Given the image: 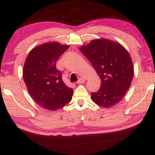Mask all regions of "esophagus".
Returning a JSON list of instances; mask_svg holds the SVG:
<instances>
[{
  "mask_svg": "<svg viewBox=\"0 0 155 155\" xmlns=\"http://www.w3.org/2000/svg\"><path fill=\"white\" fill-rule=\"evenodd\" d=\"M84 82H85V79L84 78H80L79 79H78L77 83L78 84H81V83H83Z\"/></svg>",
  "mask_w": 155,
  "mask_h": 155,
  "instance_id": "1",
  "label": "esophagus"
}]
</instances>
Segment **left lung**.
Wrapping results in <instances>:
<instances>
[{"instance_id": "obj_1", "label": "left lung", "mask_w": 155, "mask_h": 155, "mask_svg": "<svg viewBox=\"0 0 155 155\" xmlns=\"http://www.w3.org/2000/svg\"><path fill=\"white\" fill-rule=\"evenodd\" d=\"M80 51L91 62L101 79V88L91 93L97 105L110 108L123 99L134 76L132 59L119 42L107 38L94 39Z\"/></svg>"}]
</instances>
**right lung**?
<instances>
[{
    "label": "right lung",
    "mask_w": 155,
    "mask_h": 155,
    "mask_svg": "<svg viewBox=\"0 0 155 155\" xmlns=\"http://www.w3.org/2000/svg\"><path fill=\"white\" fill-rule=\"evenodd\" d=\"M69 47L58 42H46L32 48L25 60L22 76L28 92L45 109H60L72 99L73 90L64 83L56 68V62Z\"/></svg>",
    "instance_id": "right-lung-1"
}]
</instances>
